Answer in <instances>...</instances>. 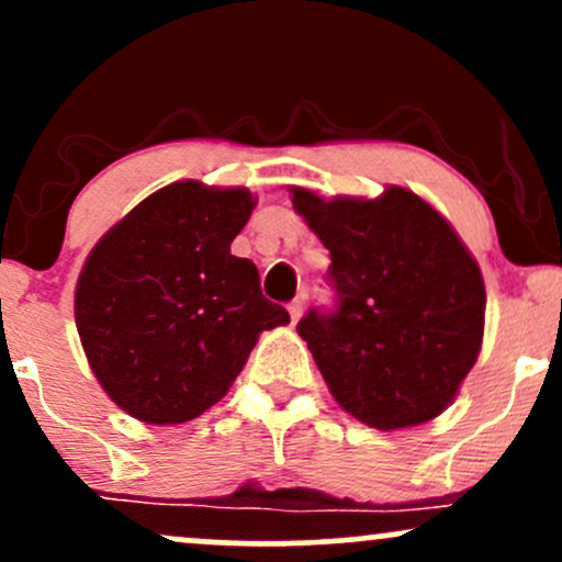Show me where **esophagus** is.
Listing matches in <instances>:
<instances>
[{
	"label": "esophagus",
	"instance_id": "34e87169",
	"mask_svg": "<svg viewBox=\"0 0 562 562\" xmlns=\"http://www.w3.org/2000/svg\"><path fill=\"white\" fill-rule=\"evenodd\" d=\"M288 312H290V319L299 322L301 314H303V299H293L288 303Z\"/></svg>",
	"mask_w": 562,
	"mask_h": 562
}]
</instances>
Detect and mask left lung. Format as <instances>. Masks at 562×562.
Segmentation results:
<instances>
[{
  "instance_id": "1",
  "label": "left lung",
  "mask_w": 562,
  "mask_h": 562,
  "mask_svg": "<svg viewBox=\"0 0 562 562\" xmlns=\"http://www.w3.org/2000/svg\"><path fill=\"white\" fill-rule=\"evenodd\" d=\"M293 205L330 250L335 306L308 308L299 335L335 402L380 430L441 415L486 317L481 269L457 232L404 187L378 200L293 187Z\"/></svg>"
}]
</instances>
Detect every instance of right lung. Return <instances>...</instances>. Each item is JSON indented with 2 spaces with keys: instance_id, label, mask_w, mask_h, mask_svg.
Wrapping results in <instances>:
<instances>
[{
  "instance_id": "1",
  "label": "right lung",
  "mask_w": 562,
  "mask_h": 562,
  "mask_svg": "<svg viewBox=\"0 0 562 562\" xmlns=\"http://www.w3.org/2000/svg\"><path fill=\"white\" fill-rule=\"evenodd\" d=\"M254 211L245 187L177 182L94 245L76 285V327L108 396L142 423L203 415L240 375L259 333L288 325L259 269L229 245Z\"/></svg>"
}]
</instances>
